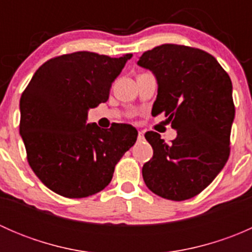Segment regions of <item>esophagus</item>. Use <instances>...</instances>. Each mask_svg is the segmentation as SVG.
Here are the masks:
<instances>
[{"instance_id": "1", "label": "esophagus", "mask_w": 252, "mask_h": 252, "mask_svg": "<svg viewBox=\"0 0 252 252\" xmlns=\"http://www.w3.org/2000/svg\"><path fill=\"white\" fill-rule=\"evenodd\" d=\"M145 140V138H144V133H142V131H139V134H138V141H144Z\"/></svg>"}]
</instances>
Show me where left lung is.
<instances>
[{
    "mask_svg": "<svg viewBox=\"0 0 252 252\" xmlns=\"http://www.w3.org/2000/svg\"><path fill=\"white\" fill-rule=\"evenodd\" d=\"M138 64L156 77L152 112H164L177 130L171 144L155 131L145 134L154 156L142 167L144 182L163 199H191L212 183L229 157L235 116L232 80L213 56L183 45L146 51Z\"/></svg>",
    "mask_w": 252,
    "mask_h": 252,
    "instance_id": "1",
    "label": "left lung"
}]
</instances>
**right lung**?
Masks as SVG:
<instances>
[{
    "instance_id": "obj_1",
    "label": "right lung",
    "mask_w": 252,
    "mask_h": 252,
    "mask_svg": "<svg viewBox=\"0 0 252 252\" xmlns=\"http://www.w3.org/2000/svg\"><path fill=\"white\" fill-rule=\"evenodd\" d=\"M131 56L88 51L58 56L35 72L22 94L19 133L28 162L56 194L80 199L103 190L135 144L138 131L129 124L107 130L86 123L89 110L108 100L112 83Z\"/></svg>"
}]
</instances>
